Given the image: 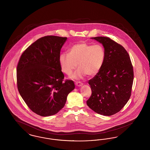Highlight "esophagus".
Segmentation results:
<instances>
[{"instance_id": "esophagus-1", "label": "esophagus", "mask_w": 150, "mask_h": 150, "mask_svg": "<svg viewBox=\"0 0 150 150\" xmlns=\"http://www.w3.org/2000/svg\"><path fill=\"white\" fill-rule=\"evenodd\" d=\"M75 85L76 86H81L83 85V84L81 83H80V82H79V81H77V82L75 83Z\"/></svg>"}]
</instances>
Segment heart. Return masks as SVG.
<instances>
[{"mask_svg": "<svg viewBox=\"0 0 150 150\" xmlns=\"http://www.w3.org/2000/svg\"><path fill=\"white\" fill-rule=\"evenodd\" d=\"M105 58V50L102 45L81 42L72 45L68 54H61L58 61L62 71L69 76L76 69L78 64L79 69L71 77L77 80L86 75H96L102 69Z\"/></svg>", "mask_w": 150, "mask_h": 150, "instance_id": "b5f03b06", "label": "heart"}]
</instances>
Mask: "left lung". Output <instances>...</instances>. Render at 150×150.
<instances>
[{
	"instance_id": "8db88e82",
	"label": "left lung",
	"mask_w": 150,
	"mask_h": 150,
	"mask_svg": "<svg viewBox=\"0 0 150 150\" xmlns=\"http://www.w3.org/2000/svg\"><path fill=\"white\" fill-rule=\"evenodd\" d=\"M91 39L103 45L106 58L100 71L89 80L92 95L86 104L98 114L111 116L119 112L130 98L133 66L128 52L120 44L107 37Z\"/></svg>"
}]
</instances>
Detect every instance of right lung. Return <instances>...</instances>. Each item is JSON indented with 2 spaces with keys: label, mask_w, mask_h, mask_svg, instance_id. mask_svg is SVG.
<instances>
[{
  "label": "right lung",
  "mask_w": 150,
  "mask_h": 150,
  "mask_svg": "<svg viewBox=\"0 0 150 150\" xmlns=\"http://www.w3.org/2000/svg\"><path fill=\"white\" fill-rule=\"evenodd\" d=\"M67 38L46 36L23 52L17 67L18 92L30 109L42 116L57 114L75 88L73 81H64L58 58Z\"/></svg>",
  "instance_id": "obj_1"
}]
</instances>
